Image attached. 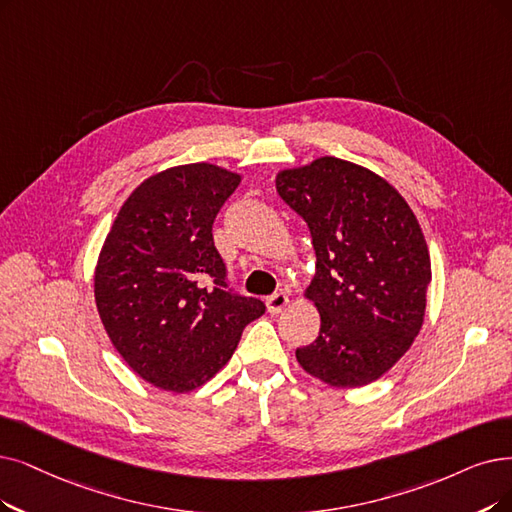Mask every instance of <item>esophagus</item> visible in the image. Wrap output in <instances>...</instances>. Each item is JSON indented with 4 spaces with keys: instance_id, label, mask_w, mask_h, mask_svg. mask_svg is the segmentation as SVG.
I'll list each match as a JSON object with an SVG mask.
<instances>
[{
    "instance_id": "esophagus-1",
    "label": "esophagus",
    "mask_w": 512,
    "mask_h": 512,
    "mask_svg": "<svg viewBox=\"0 0 512 512\" xmlns=\"http://www.w3.org/2000/svg\"><path fill=\"white\" fill-rule=\"evenodd\" d=\"M288 302H290L288 294H285V292H275L273 296L267 298V309H269V313H279L281 309H285V306H288Z\"/></svg>"
}]
</instances>
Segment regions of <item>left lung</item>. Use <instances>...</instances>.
I'll return each mask as SVG.
<instances>
[{
	"instance_id": "left-lung-1",
	"label": "left lung",
	"mask_w": 512,
	"mask_h": 512,
	"mask_svg": "<svg viewBox=\"0 0 512 512\" xmlns=\"http://www.w3.org/2000/svg\"><path fill=\"white\" fill-rule=\"evenodd\" d=\"M279 197L313 237L315 342L296 349L304 372L336 388L378 380L418 336L431 256L418 218L388 182L353 161L319 157L281 170Z\"/></svg>"
}]
</instances>
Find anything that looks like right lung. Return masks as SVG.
<instances>
[{
    "label": "right lung",
    "instance_id": "right-lung-1",
    "mask_svg": "<svg viewBox=\"0 0 512 512\" xmlns=\"http://www.w3.org/2000/svg\"><path fill=\"white\" fill-rule=\"evenodd\" d=\"M241 176L187 163L149 176L102 243L94 298L124 361L163 391L189 393L233 357L243 327L264 313L233 294L212 224Z\"/></svg>",
    "mask_w": 512,
    "mask_h": 512
}]
</instances>
